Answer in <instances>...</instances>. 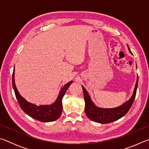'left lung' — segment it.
<instances>
[{
	"instance_id": "1",
	"label": "left lung",
	"mask_w": 149,
	"mask_h": 149,
	"mask_svg": "<svg viewBox=\"0 0 149 149\" xmlns=\"http://www.w3.org/2000/svg\"><path fill=\"white\" fill-rule=\"evenodd\" d=\"M128 49H129L130 52L132 53L129 47H128ZM137 86L138 75L134 91H133V95L130 98V99L128 101L125 102L124 104L114 108H101L96 107L94 104V103L92 102L86 89L82 86L83 91H84V100L85 102V112L87 116L90 120L100 123H111L120 119V118L123 117V116H125L127 114V112L129 111L131 107L133 104V102L134 101L135 98Z\"/></svg>"
}]
</instances>
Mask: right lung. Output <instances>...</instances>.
<instances>
[{
	"label": "right lung",
	"mask_w": 149,
	"mask_h": 149,
	"mask_svg": "<svg viewBox=\"0 0 149 149\" xmlns=\"http://www.w3.org/2000/svg\"><path fill=\"white\" fill-rule=\"evenodd\" d=\"M72 81H71L62 88L58 97L53 104L37 106L27 102L24 98L20 95L15 85L14 69L12 74V86H13L15 95H16L19 107H21L22 110L30 117L42 122H52L60 118L62 112V98L66 92L68 88L72 84Z\"/></svg>",
	"instance_id": "add662e5"
}]
</instances>
